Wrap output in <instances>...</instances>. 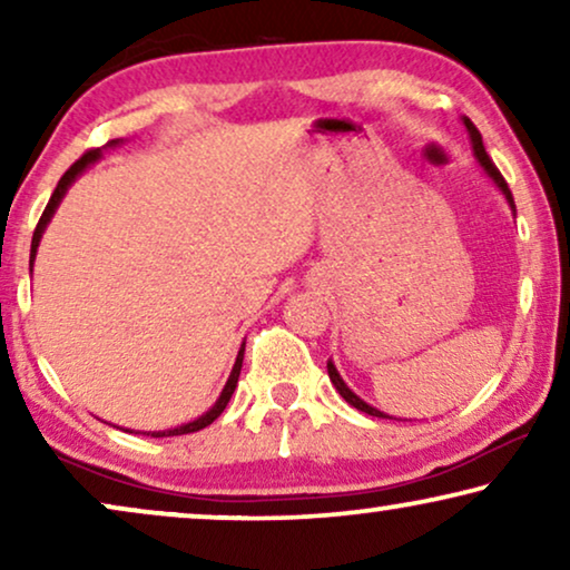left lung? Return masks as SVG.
Wrapping results in <instances>:
<instances>
[{
	"instance_id": "obj_1",
	"label": "left lung",
	"mask_w": 570,
	"mask_h": 570,
	"mask_svg": "<svg viewBox=\"0 0 570 570\" xmlns=\"http://www.w3.org/2000/svg\"><path fill=\"white\" fill-rule=\"evenodd\" d=\"M462 124H464V129H466V135H470V142H472V155H474V160H478V166L482 168V174H485L490 181L495 184V189L503 194L505 197V202H509V207H511V213H513V217H517V205H513V197H511V189H509V184L503 181V176L498 174V168L493 166V160L488 158V153H485V147H482V137H480V131H478V127H474V124L466 119V116H462ZM326 371H330V379H332V384H334V389H337L340 392V396L342 400H345L347 404H353L355 410H361V412H365V415H373V417H389L386 412H381V410H376L373 407V404H368V402H363L361 396H357L353 389H350L347 384H345V379L340 376V371H337V365H334L332 361H326Z\"/></svg>"
}]
</instances>
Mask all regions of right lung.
Segmentation results:
<instances>
[{"label":"right lung","instance_id":"right-lung-1","mask_svg":"<svg viewBox=\"0 0 570 570\" xmlns=\"http://www.w3.org/2000/svg\"><path fill=\"white\" fill-rule=\"evenodd\" d=\"M119 145H124V139H111V142H108L106 147H98V150H90V153H85L82 158L77 160L75 166L69 168L65 176L59 178L57 189H53L51 199H49V205H46L43 215H41V220H38V225H36L33 240H30V272H33V262H36V254H38V244H41L43 233H46V228H49L51 217H53V213H57V209H59L61 199H65V194L69 191V186H72V184L77 181V178H80V176L85 174V170H88V168L92 166V163H98L100 158H104V150H111V147H119ZM244 347H246V342H244V345H240L238 355H236V363H233V371H230V376H228V381H225L223 392H220V396H217V400H215L213 407H209L207 412H202L199 417L189 420V423H181V425H176V428H166V431H139V433H142V435H153V439H163V435H184V433L202 431V428H207L209 423H215V420L223 415V410L228 407L230 396H233V392H236V386H238L240 365H244ZM129 433H131V431H129Z\"/></svg>","mask_w":570,"mask_h":570}]
</instances>
